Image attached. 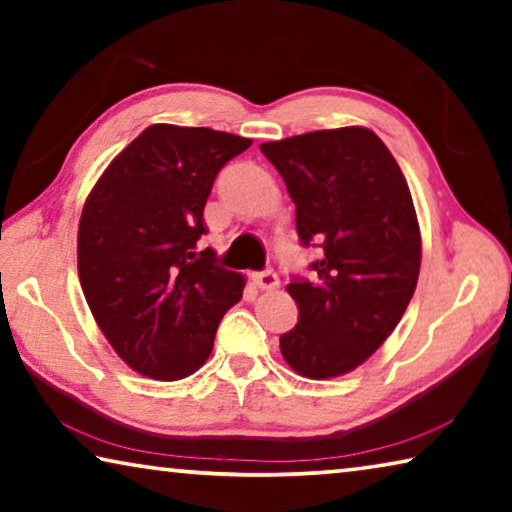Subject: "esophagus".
Masks as SVG:
<instances>
[{"mask_svg": "<svg viewBox=\"0 0 512 512\" xmlns=\"http://www.w3.org/2000/svg\"><path fill=\"white\" fill-rule=\"evenodd\" d=\"M253 282L257 284V289H262V291H273L280 287V280H277V275H275V271H271V268H268V271L253 273Z\"/></svg>", "mask_w": 512, "mask_h": 512, "instance_id": "1", "label": "esophagus"}]
</instances>
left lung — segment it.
<instances>
[{"mask_svg": "<svg viewBox=\"0 0 512 512\" xmlns=\"http://www.w3.org/2000/svg\"><path fill=\"white\" fill-rule=\"evenodd\" d=\"M296 203L302 246H318L314 277L287 291L298 325L280 336L302 377L329 379L361 366L388 339L413 298L420 225L393 153L363 126L262 144Z\"/></svg>", "mask_w": 512, "mask_h": 512, "instance_id": "8db88e82", "label": "left lung"}]
</instances>
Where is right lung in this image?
<instances>
[{
  "mask_svg": "<svg viewBox=\"0 0 512 512\" xmlns=\"http://www.w3.org/2000/svg\"><path fill=\"white\" fill-rule=\"evenodd\" d=\"M250 144L212 128L153 124L108 164L83 205L85 300L112 350L140 375H192L241 300L244 275L196 248L216 173Z\"/></svg>",
  "mask_w": 512,
  "mask_h": 512,
  "instance_id": "right-lung-1",
  "label": "right lung"
}]
</instances>
